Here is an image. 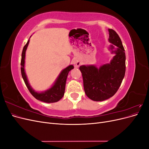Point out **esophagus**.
Returning <instances> with one entry per match:
<instances>
[{
    "label": "esophagus",
    "mask_w": 149,
    "mask_h": 149,
    "mask_svg": "<svg viewBox=\"0 0 149 149\" xmlns=\"http://www.w3.org/2000/svg\"><path fill=\"white\" fill-rule=\"evenodd\" d=\"M73 63L75 67H79L81 65V62L77 58H74L73 60Z\"/></svg>",
    "instance_id": "obj_1"
}]
</instances>
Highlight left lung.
Instances as JSON below:
<instances>
[{"label": "left lung", "mask_w": 149, "mask_h": 149, "mask_svg": "<svg viewBox=\"0 0 149 149\" xmlns=\"http://www.w3.org/2000/svg\"><path fill=\"white\" fill-rule=\"evenodd\" d=\"M109 30V49L115 56L110 63L103 65L99 68L94 65H82L81 72L84 92L93 101L107 100L118 91L124 78L125 72V49L118 34L112 29ZM117 47L116 49L114 47Z\"/></svg>", "instance_id": "1"}]
</instances>
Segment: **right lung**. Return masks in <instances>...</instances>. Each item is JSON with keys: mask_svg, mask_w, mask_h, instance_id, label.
Wrapping results in <instances>:
<instances>
[{"mask_svg": "<svg viewBox=\"0 0 149 149\" xmlns=\"http://www.w3.org/2000/svg\"><path fill=\"white\" fill-rule=\"evenodd\" d=\"M29 43V40H28L27 43H26L23 48V51L22 53V59H21V73L22 76L23 78L24 82L27 87L28 89L29 90L30 93L35 98L37 99L38 100L41 101L47 102V103H52V102H56L58 101H60L61 99L64 96L65 94V85L68 74L69 71H71L72 69L74 68V66L73 65H70L66 67L65 69L63 70L60 75L58 76V78L56 79L55 83L52 86L48 89L47 91L38 93L37 91H35L33 88L30 86V84L29 83L27 77H26L25 69H24V65H25V52L26 49L27 48V47Z\"/></svg>", "mask_w": 149, "mask_h": 149, "instance_id": "add662e5", "label": "right lung"}]
</instances>
